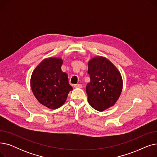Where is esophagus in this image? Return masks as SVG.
I'll return each instance as SVG.
<instances>
[{"label":"esophagus","mask_w":157,"mask_h":157,"mask_svg":"<svg viewBox=\"0 0 157 157\" xmlns=\"http://www.w3.org/2000/svg\"><path fill=\"white\" fill-rule=\"evenodd\" d=\"M74 87H75V88H81L82 85L81 84H76V85H74Z\"/></svg>","instance_id":"34e87169"}]
</instances>
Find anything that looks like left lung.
<instances>
[{"instance_id":"left-lung-1","label":"left lung","mask_w":157,"mask_h":157,"mask_svg":"<svg viewBox=\"0 0 157 157\" xmlns=\"http://www.w3.org/2000/svg\"><path fill=\"white\" fill-rule=\"evenodd\" d=\"M90 81L86 85L88 101L93 108L103 111L118 101L123 88L121 74L105 57L96 56L88 63Z\"/></svg>"}]
</instances>
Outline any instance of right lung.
Segmentation results:
<instances>
[{"instance_id": "obj_1", "label": "right lung", "mask_w": 157, "mask_h": 157, "mask_svg": "<svg viewBox=\"0 0 157 157\" xmlns=\"http://www.w3.org/2000/svg\"><path fill=\"white\" fill-rule=\"evenodd\" d=\"M60 58H48L41 62L33 71L30 86L37 100L47 108L55 109L62 106L72 90L67 74L63 72Z\"/></svg>"}]
</instances>
